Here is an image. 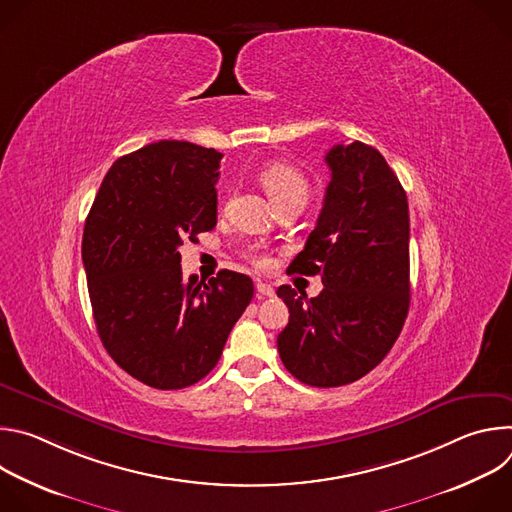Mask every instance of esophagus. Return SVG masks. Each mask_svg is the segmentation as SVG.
<instances>
[{
    "instance_id": "1",
    "label": "esophagus",
    "mask_w": 512,
    "mask_h": 512,
    "mask_svg": "<svg viewBox=\"0 0 512 512\" xmlns=\"http://www.w3.org/2000/svg\"><path fill=\"white\" fill-rule=\"evenodd\" d=\"M257 294L259 296H265V298H271L273 294H275V289H273V285L271 283H267V281H257Z\"/></svg>"
}]
</instances>
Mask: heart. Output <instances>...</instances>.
<instances>
[{
	"label": "heart",
	"instance_id": "b5f03b06",
	"mask_svg": "<svg viewBox=\"0 0 512 512\" xmlns=\"http://www.w3.org/2000/svg\"><path fill=\"white\" fill-rule=\"evenodd\" d=\"M259 180L275 204H281L291 198L308 200V196H310V184H308L306 176L298 168H294L291 164H285V162L267 164L259 172ZM249 257L253 259L255 265L269 263V259L259 251H251Z\"/></svg>",
	"mask_w": 512,
	"mask_h": 512
}]
</instances>
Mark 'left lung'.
<instances>
[{"mask_svg":"<svg viewBox=\"0 0 512 512\" xmlns=\"http://www.w3.org/2000/svg\"><path fill=\"white\" fill-rule=\"evenodd\" d=\"M330 184L316 229L289 273L320 275L310 298L277 287L289 322L277 336L283 367L310 387H342L371 373L393 348L409 312L407 194L373 145L326 154Z\"/></svg>","mask_w":512,"mask_h":512,"instance_id":"1","label":"left lung"}]
</instances>
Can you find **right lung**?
I'll return each instance as SVG.
<instances>
[{"mask_svg":"<svg viewBox=\"0 0 512 512\" xmlns=\"http://www.w3.org/2000/svg\"><path fill=\"white\" fill-rule=\"evenodd\" d=\"M223 154L162 139L107 172L83 233V263L99 338L143 385L172 391L204 379L253 300L249 275L208 283L182 275L180 247L216 227Z\"/></svg>","mask_w":512,"mask_h":512,"instance_id":"1","label":"right lung"}]
</instances>
